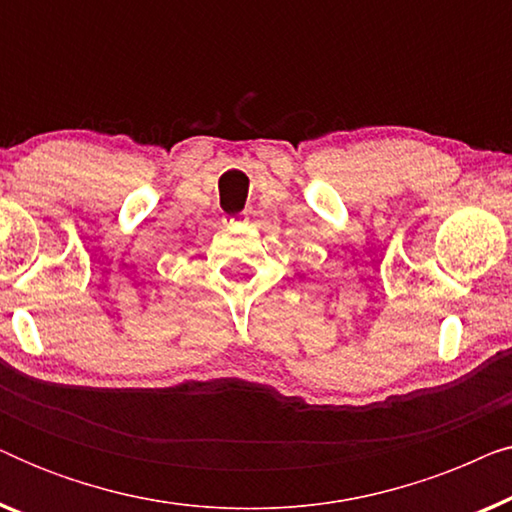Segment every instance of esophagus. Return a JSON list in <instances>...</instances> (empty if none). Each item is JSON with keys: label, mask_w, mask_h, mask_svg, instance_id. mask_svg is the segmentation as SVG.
Here are the masks:
<instances>
[{"label": "esophagus", "mask_w": 512, "mask_h": 512, "mask_svg": "<svg viewBox=\"0 0 512 512\" xmlns=\"http://www.w3.org/2000/svg\"><path fill=\"white\" fill-rule=\"evenodd\" d=\"M242 221H244V219H228L226 226H228V228H237V226H242Z\"/></svg>", "instance_id": "1"}]
</instances>
